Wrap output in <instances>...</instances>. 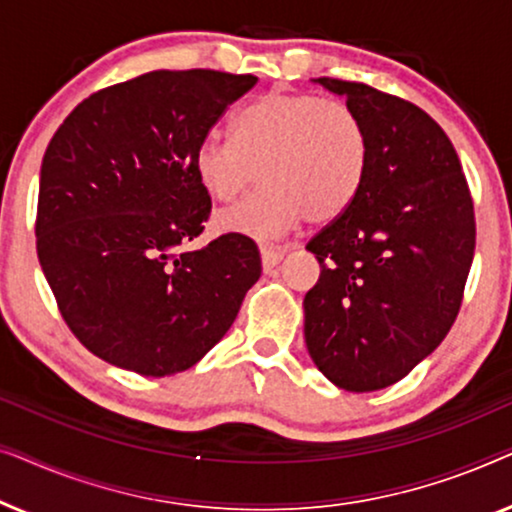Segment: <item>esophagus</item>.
I'll return each instance as SVG.
<instances>
[{
  "label": "esophagus",
  "instance_id": "34e87169",
  "mask_svg": "<svg viewBox=\"0 0 512 512\" xmlns=\"http://www.w3.org/2000/svg\"><path fill=\"white\" fill-rule=\"evenodd\" d=\"M282 258H284V249L270 247V244H261L263 270H272V268H275V265L282 263Z\"/></svg>",
  "mask_w": 512,
  "mask_h": 512
}]
</instances>
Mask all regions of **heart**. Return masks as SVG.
<instances>
[{
    "label": "heart",
    "mask_w": 512,
    "mask_h": 512,
    "mask_svg": "<svg viewBox=\"0 0 512 512\" xmlns=\"http://www.w3.org/2000/svg\"><path fill=\"white\" fill-rule=\"evenodd\" d=\"M370 142L359 114L310 93H268L233 118V137L209 132L193 156L200 186L230 202L261 179L249 198L216 216L221 233L268 240L305 219L328 223L361 193Z\"/></svg>",
    "instance_id": "obj_1"
}]
</instances>
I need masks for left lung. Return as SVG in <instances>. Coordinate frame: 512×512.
I'll return each instance as SVG.
<instances>
[{
	"mask_svg": "<svg viewBox=\"0 0 512 512\" xmlns=\"http://www.w3.org/2000/svg\"><path fill=\"white\" fill-rule=\"evenodd\" d=\"M366 125L361 193L307 251L321 265L307 291L305 342L335 387L377 391L403 380L457 319L475 251V216L457 151L408 100L366 83L314 79Z\"/></svg>",
	"mask_w": 512,
	"mask_h": 512,
	"instance_id": "8db88e82",
	"label": "left lung"
}]
</instances>
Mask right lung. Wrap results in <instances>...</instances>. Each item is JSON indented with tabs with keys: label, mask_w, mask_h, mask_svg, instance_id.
Here are the masks:
<instances>
[{
	"label": "right lung",
	"mask_w": 512,
	"mask_h": 512,
	"mask_svg": "<svg viewBox=\"0 0 512 512\" xmlns=\"http://www.w3.org/2000/svg\"><path fill=\"white\" fill-rule=\"evenodd\" d=\"M256 81L158 69L97 90L48 144L37 256L69 331L111 366L146 377L195 366L261 277L247 235L188 247L212 212L195 149Z\"/></svg>",
	"instance_id": "1"
}]
</instances>
